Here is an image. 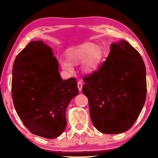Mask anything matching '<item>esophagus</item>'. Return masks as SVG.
Returning <instances> with one entry per match:
<instances>
[{"instance_id":"esophagus-1","label":"esophagus","mask_w":158,"mask_h":158,"mask_svg":"<svg viewBox=\"0 0 158 158\" xmlns=\"http://www.w3.org/2000/svg\"><path fill=\"white\" fill-rule=\"evenodd\" d=\"M77 88H78L80 91H81L82 88H83V83H82L81 81H79L78 83H77Z\"/></svg>"}]
</instances>
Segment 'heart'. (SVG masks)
Returning a JSON list of instances; mask_svg holds the SVG:
<instances>
[{"mask_svg": "<svg viewBox=\"0 0 158 158\" xmlns=\"http://www.w3.org/2000/svg\"><path fill=\"white\" fill-rule=\"evenodd\" d=\"M67 57L70 63L64 60L61 61L60 63L63 70L70 72L73 70L71 64H79L83 62V71L90 73L94 72L98 68L102 60L103 52L98 46L88 42L71 49Z\"/></svg>", "mask_w": 158, "mask_h": 158, "instance_id": "heart-1", "label": "heart"}]
</instances>
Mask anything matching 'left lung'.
I'll return each mask as SVG.
<instances>
[{"mask_svg":"<svg viewBox=\"0 0 158 158\" xmlns=\"http://www.w3.org/2000/svg\"><path fill=\"white\" fill-rule=\"evenodd\" d=\"M83 81L82 90L95 127L105 134L129 130L146 99V68L140 54L124 40L112 43L99 70Z\"/></svg>","mask_w":158,"mask_h":158,"instance_id":"8db88e82","label":"left lung"}]
</instances>
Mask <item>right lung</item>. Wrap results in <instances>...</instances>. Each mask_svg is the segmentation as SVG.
Instances as JSON below:
<instances>
[{"mask_svg": "<svg viewBox=\"0 0 158 158\" xmlns=\"http://www.w3.org/2000/svg\"><path fill=\"white\" fill-rule=\"evenodd\" d=\"M76 78L62 81L52 49L32 41L16 56L11 94L17 114L34 135L53 139L63 132L65 111L78 94Z\"/></svg>", "mask_w": 158, "mask_h": 158, "instance_id": "1", "label": "right lung"}]
</instances>
